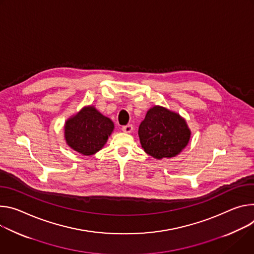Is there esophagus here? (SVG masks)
<instances>
[{"mask_svg": "<svg viewBox=\"0 0 254 254\" xmlns=\"http://www.w3.org/2000/svg\"><path fill=\"white\" fill-rule=\"evenodd\" d=\"M122 130H123V132H125V133H131V132L133 131V125L128 124V125H126V126H123V127H122Z\"/></svg>", "mask_w": 254, "mask_h": 254, "instance_id": "esophagus-1", "label": "esophagus"}]
</instances>
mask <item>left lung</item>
Segmentation results:
<instances>
[{
  "instance_id": "obj_1",
  "label": "left lung",
  "mask_w": 254,
  "mask_h": 254,
  "mask_svg": "<svg viewBox=\"0 0 254 254\" xmlns=\"http://www.w3.org/2000/svg\"><path fill=\"white\" fill-rule=\"evenodd\" d=\"M138 135L143 150L162 159L179 155L189 144L191 132L179 113L157 105L147 111Z\"/></svg>"
}]
</instances>
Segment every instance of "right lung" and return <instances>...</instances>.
<instances>
[{"instance_id": "right-lung-1", "label": "right lung", "mask_w": 254, "mask_h": 254, "mask_svg": "<svg viewBox=\"0 0 254 254\" xmlns=\"http://www.w3.org/2000/svg\"><path fill=\"white\" fill-rule=\"evenodd\" d=\"M115 125L95 106L82 107L64 123L66 144L79 154L90 156L100 151L107 143Z\"/></svg>"}]
</instances>
